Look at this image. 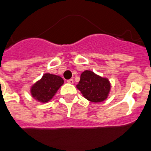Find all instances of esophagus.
Masks as SVG:
<instances>
[{"label": "esophagus", "mask_w": 151, "mask_h": 151, "mask_svg": "<svg viewBox=\"0 0 151 151\" xmlns=\"http://www.w3.org/2000/svg\"><path fill=\"white\" fill-rule=\"evenodd\" d=\"M68 83H70V84H73L74 83V80H73V79H68Z\"/></svg>", "instance_id": "34e87169"}]
</instances>
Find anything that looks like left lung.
<instances>
[{
  "label": "left lung",
  "instance_id": "1",
  "mask_svg": "<svg viewBox=\"0 0 151 151\" xmlns=\"http://www.w3.org/2000/svg\"><path fill=\"white\" fill-rule=\"evenodd\" d=\"M77 89L88 101L98 103L107 99L110 93L111 84L109 79L100 76L91 70L82 72Z\"/></svg>",
  "mask_w": 151,
  "mask_h": 151
}]
</instances>
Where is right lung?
Listing matches in <instances>:
<instances>
[{
    "mask_svg": "<svg viewBox=\"0 0 151 151\" xmlns=\"http://www.w3.org/2000/svg\"><path fill=\"white\" fill-rule=\"evenodd\" d=\"M64 84V79L59 76L45 73L31 87L33 99L41 103H46L53 98L57 91Z\"/></svg>",
    "mask_w": 151,
    "mask_h": 151,
    "instance_id": "obj_1",
    "label": "right lung"
}]
</instances>
